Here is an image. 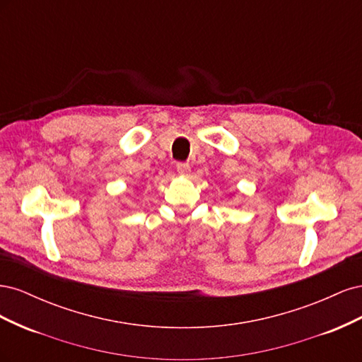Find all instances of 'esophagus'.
<instances>
[{"instance_id": "34e87169", "label": "esophagus", "mask_w": 362, "mask_h": 362, "mask_svg": "<svg viewBox=\"0 0 362 362\" xmlns=\"http://www.w3.org/2000/svg\"><path fill=\"white\" fill-rule=\"evenodd\" d=\"M177 172L180 175H182V177H187V175L190 173V166L187 163H178L177 164Z\"/></svg>"}]
</instances>
